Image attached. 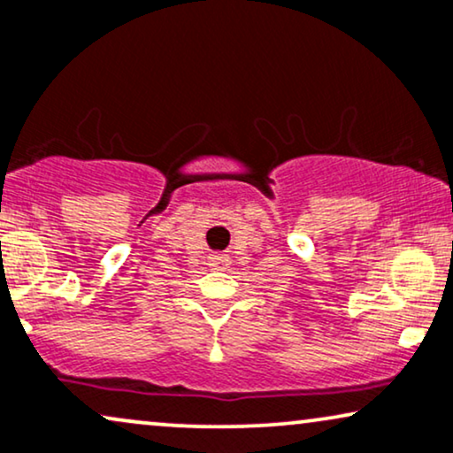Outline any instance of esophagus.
I'll use <instances>...</instances> for the list:
<instances>
[{"instance_id": "obj_1", "label": "esophagus", "mask_w": 453, "mask_h": 453, "mask_svg": "<svg viewBox=\"0 0 453 453\" xmlns=\"http://www.w3.org/2000/svg\"><path fill=\"white\" fill-rule=\"evenodd\" d=\"M230 257L227 255H223V253H213V255H209V265L213 267V269H217V272H226L227 267H230Z\"/></svg>"}]
</instances>
